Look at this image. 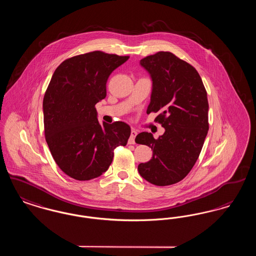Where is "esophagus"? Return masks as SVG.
I'll return each mask as SVG.
<instances>
[{"mask_svg": "<svg viewBox=\"0 0 256 256\" xmlns=\"http://www.w3.org/2000/svg\"><path fill=\"white\" fill-rule=\"evenodd\" d=\"M137 135V132L132 128V132H130V137L128 139V144H134L135 143V137Z\"/></svg>", "mask_w": 256, "mask_h": 256, "instance_id": "1", "label": "esophagus"}]
</instances>
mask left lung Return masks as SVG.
I'll return each instance as SVG.
<instances>
[{
	"instance_id": "obj_1",
	"label": "left lung",
	"mask_w": 256,
	"mask_h": 256,
	"mask_svg": "<svg viewBox=\"0 0 256 256\" xmlns=\"http://www.w3.org/2000/svg\"><path fill=\"white\" fill-rule=\"evenodd\" d=\"M140 65L152 80L146 114L158 112L156 121L165 132L158 139L150 132L136 136L154 154L138 172L146 182L167 186L183 180L198 158L208 132L207 93L195 68L172 52L148 56Z\"/></svg>"
}]
</instances>
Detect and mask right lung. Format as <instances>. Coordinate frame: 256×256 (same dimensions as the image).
Returning <instances> with one entry per match:
<instances>
[{
  "label": "right lung",
  "mask_w": 256,
  "mask_h": 256,
  "mask_svg": "<svg viewBox=\"0 0 256 256\" xmlns=\"http://www.w3.org/2000/svg\"><path fill=\"white\" fill-rule=\"evenodd\" d=\"M128 60L100 50L63 61L43 100L47 144L56 163L76 180H90L110 168L114 148L126 146L130 126L98 121L95 106L106 97V82Z\"/></svg>",
  "instance_id": "right-lung-1"
}]
</instances>
